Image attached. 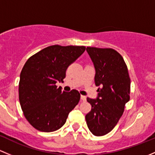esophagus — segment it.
I'll use <instances>...</instances> for the list:
<instances>
[{
    "instance_id": "1",
    "label": "esophagus",
    "mask_w": 155,
    "mask_h": 155,
    "mask_svg": "<svg viewBox=\"0 0 155 155\" xmlns=\"http://www.w3.org/2000/svg\"><path fill=\"white\" fill-rule=\"evenodd\" d=\"M86 96H84V95H81V101H86Z\"/></svg>"
}]
</instances>
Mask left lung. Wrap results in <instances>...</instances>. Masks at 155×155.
I'll list each match as a JSON object with an SVG mask.
<instances>
[{"mask_svg":"<svg viewBox=\"0 0 155 155\" xmlns=\"http://www.w3.org/2000/svg\"><path fill=\"white\" fill-rule=\"evenodd\" d=\"M95 68L96 99L87 98L92 106L86 115L88 128L93 135L104 136L114 128L130 100V78L123 57L113 48L87 47Z\"/></svg>","mask_w":155,"mask_h":155,"instance_id":"left-lung-1","label":"left lung"}]
</instances>
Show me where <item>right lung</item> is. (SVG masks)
<instances>
[{
	"label": "right lung",
	"instance_id": "obj_1",
	"mask_svg": "<svg viewBox=\"0 0 155 155\" xmlns=\"http://www.w3.org/2000/svg\"><path fill=\"white\" fill-rule=\"evenodd\" d=\"M86 50L85 46L51 45L30 57L22 68L18 85L21 107L28 122L39 131L58 130L80 101L76 89L57 87L68 67Z\"/></svg>",
	"mask_w": 155,
	"mask_h": 155
}]
</instances>
